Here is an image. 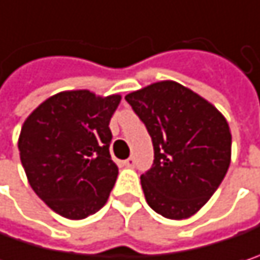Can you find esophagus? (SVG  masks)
<instances>
[{
  "instance_id": "1",
  "label": "esophagus",
  "mask_w": 260,
  "mask_h": 260,
  "mask_svg": "<svg viewBox=\"0 0 260 260\" xmlns=\"http://www.w3.org/2000/svg\"><path fill=\"white\" fill-rule=\"evenodd\" d=\"M122 164H123L125 167H129V168H132V167H135V157H134V156H131V157H128V159H125Z\"/></svg>"
}]
</instances>
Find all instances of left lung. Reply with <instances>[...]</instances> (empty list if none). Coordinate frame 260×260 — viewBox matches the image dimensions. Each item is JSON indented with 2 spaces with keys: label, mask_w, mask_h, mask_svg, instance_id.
Here are the masks:
<instances>
[{
  "label": "left lung",
  "mask_w": 260,
  "mask_h": 260,
  "mask_svg": "<svg viewBox=\"0 0 260 260\" xmlns=\"http://www.w3.org/2000/svg\"><path fill=\"white\" fill-rule=\"evenodd\" d=\"M125 100L153 143V164L141 176L147 204L167 219L193 216L229 168L232 135L226 119L198 93L170 80Z\"/></svg>",
  "instance_id": "8db88e82"
}]
</instances>
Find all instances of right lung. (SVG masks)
<instances>
[{
  "instance_id": "obj_1",
  "label": "right lung",
  "mask_w": 260,
  "mask_h": 260,
  "mask_svg": "<svg viewBox=\"0 0 260 260\" xmlns=\"http://www.w3.org/2000/svg\"><path fill=\"white\" fill-rule=\"evenodd\" d=\"M120 95L107 98L89 90L60 92L25 120L19 152L28 181L58 214L80 220L110 197L117 167L110 156V119Z\"/></svg>"
}]
</instances>
